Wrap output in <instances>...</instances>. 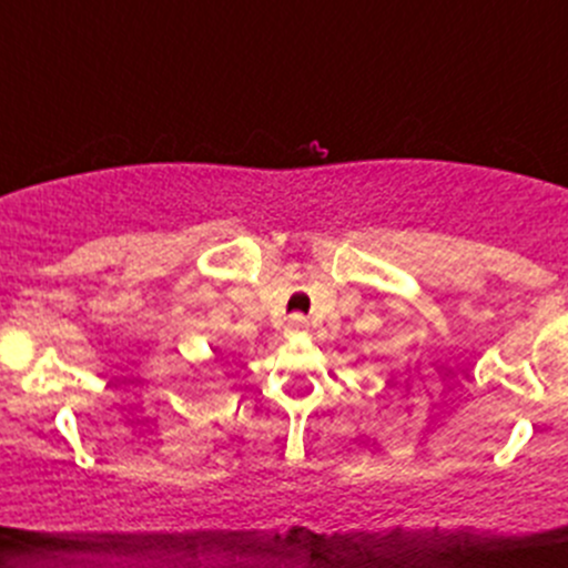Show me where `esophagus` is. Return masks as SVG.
<instances>
[{
    "label": "esophagus",
    "mask_w": 568,
    "mask_h": 568,
    "mask_svg": "<svg viewBox=\"0 0 568 568\" xmlns=\"http://www.w3.org/2000/svg\"><path fill=\"white\" fill-rule=\"evenodd\" d=\"M306 328H310V323H306L304 315H291L288 323H285V336H298Z\"/></svg>",
    "instance_id": "34e87169"
}]
</instances>
